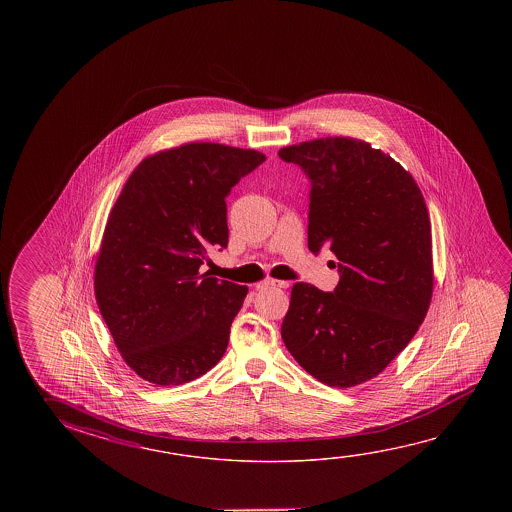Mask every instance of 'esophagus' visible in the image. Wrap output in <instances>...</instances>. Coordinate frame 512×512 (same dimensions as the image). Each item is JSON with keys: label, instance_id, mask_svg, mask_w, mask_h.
Instances as JSON below:
<instances>
[{"label": "esophagus", "instance_id": "obj_1", "mask_svg": "<svg viewBox=\"0 0 512 512\" xmlns=\"http://www.w3.org/2000/svg\"><path fill=\"white\" fill-rule=\"evenodd\" d=\"M266 287H280V289H287L289 287V282H285V280H273V278H268L266 282H264Z\"/></svg>", "mask_w": 512, "mask_h": 512}]
</instances>
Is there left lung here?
<instances>
[{"label": "left lung", "instance_id": "8db88e82", "mask_svg": "<svg viewBox=\"0 0 512 512\" xmlns=\"http://www.w3.org/2000/svg\"><path fill=\"white\" fill-rule=\"evenodd\" d=\"M278 157L310 180V252L327 246L339 260L332 293L293 285L285 348L327 386L368 382L409 344L432 300L423 194L396 160L352 137L294 144Z\"/></svg>", "mask_w": 512, "mask_h": 512}]
</instances>
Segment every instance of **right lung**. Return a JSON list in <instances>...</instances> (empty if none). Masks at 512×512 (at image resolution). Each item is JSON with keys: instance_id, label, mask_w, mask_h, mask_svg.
I'll return each instance as SVG.
<instances>
[{"instance_id": "right-lung-1", "label": "right lung", "mask_w": 512, "mask_h": 512, "mask_svg": "<svg viewBox=\"0 0 512 512\" xmlns=\"http://www.w3.org/2000/svg\"><path fill=\"white\" fill-rule=\"evenodd\" d=\"M266 157L189 143L144 159L110 210L94 268L101 316L126 364L157 386L202 377L225 355L246 285L200 273L228 244L227 198Z\"/></svg>"}]
</instances>
